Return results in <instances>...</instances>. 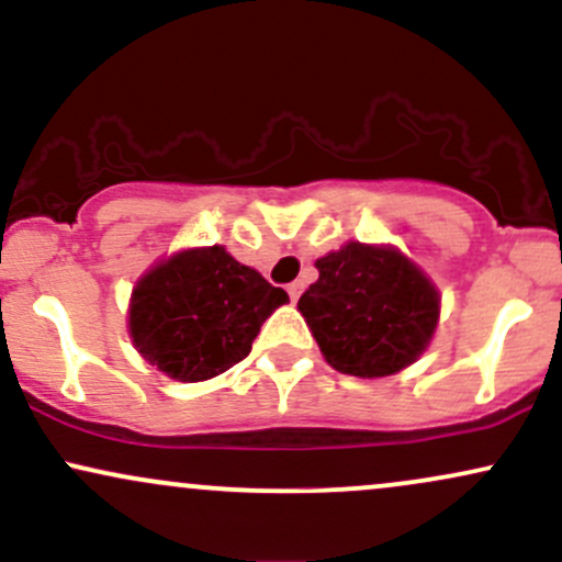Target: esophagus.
Segmentation results:
<instances>
[{
    "instance_id": "34e87169",
    "label": "esophagus",
    "mask_w": 562,
    "mask_h": 562,
    "mask_svg": "<svg viewBox=\"0 0 562 562\" xmlns=\"http://www.w3.org/2000/svg\"><path fill=\"white\" fill-rule=\"evenodd\" d=\"M301 293H303V282H290V285H288L290 301H299Z\"/></svg>"
}]
</instances>
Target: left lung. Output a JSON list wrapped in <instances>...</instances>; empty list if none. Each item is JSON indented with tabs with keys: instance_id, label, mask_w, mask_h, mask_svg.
<instances>
[{
	"instance_id": "obj_1",
	"label": "left lung",
	"mask_w": 562,
	"mask_h": 562,
	"mask_svg": "<svg viewBox=\"0 0 562 562\" xmlns=\"http://www.w3.org/2000/svg\"><path fill=\"white\" fill-rule=\"evenodd\" d=\"M299 312L338 372L385 378L415 362L438 322V293L398 250L348 243L317 261Z\"/></svg>"
}]
</instances>
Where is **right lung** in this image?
I'll list each match as a JSON object with an SVG mask.
<instances>
[{
  "instance_id": "1",
  "label": "right lung",
  "mask_w": 562,
  "mask_h": 562,
  "mask_svg": "<svg viewBox=\"0 0 562 562\" xmlns=\"http://www.w3.org/2000/svg\"><path fill=\"white\" fill-rule=\"evenodd\" d=\"M285 301V290L218 245L184 250L137 282L128 330L147 362L198 383L243 362L263 319Z\"/></svg>"
}]
</instances>
